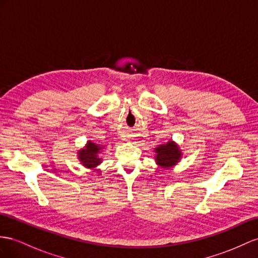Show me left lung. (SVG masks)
Segmentation results:
<instances>
[{"label": "left lung", "mask_w": 258, "mask_h": 258, "mask_svg": "<svg viewBox=\"0 0 258 258\" xmlns=\"http://www.w3.org/2000/svg\"><path fill=\"white\" fill-rule=\"evenodd\" d=\"M156 161L159 166L163 168H168L179 161L181 153L177 149L176 145L172 142H169L166 146H160L156 149Z\"/></svg>", "instance_id": "1"}]
</instances>
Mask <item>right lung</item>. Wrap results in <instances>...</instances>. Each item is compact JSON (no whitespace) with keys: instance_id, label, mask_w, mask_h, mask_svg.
Returning a JSON list of instances; mask_svg holds the SVG:
<instances>
[{"instance_id":"1","label":"right lung","mask_w":258,"mask_h":258,"mask_svg":"<svg viewBox=\"0 0 258 258\" xmlns=\"http://www.w3.org/2000/svg\"><path fill=\"white\" fill-rule=\"evenodd\" d=\"M99 149H101V148L97 146V145H95L94 143L89 142L86 149L81 150V153H79V159H81L82 163L85 167L94 168L97 166V164L100 163L101 160L97 158V154L99 153Z\"/></svg>"}]
</instances>
